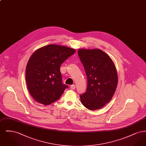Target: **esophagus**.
<instances>
[{"label": "esophagus", "instance_id": "1", "mask_svg": "<svg viewBox=\"0 0 146 146\" xmlns=\"http://www.w3.org/2000/svg\"><path fill=\"white\" fill-rule=\"evenodd\" d=\"M70 89L72 90H74L76 89V85H72L70 86Z\"/></svg>", "mask_w": 146, "mask_h": 146}]
</instances>
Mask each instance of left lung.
<instances>
[{"mask_svg": "<svg viewBox=\"0 0 146 146\" xmlns=\"http://www.w3.org/2000/svg\"><path fill=\"white\" fill-rule=\"evenodd\" d=\"M79 58L87 76L86 91L80 95L82 104L89 110L100 109L113 96L118 74L111 57L100 49H79Z\"/></svg>", "mask_w": 146, "mask_h": 146, "instance_id": "left-lung-1", "label": "left lung"}]
</instances>
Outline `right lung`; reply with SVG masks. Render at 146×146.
<instances>
[{
	"instance_id": "1",
	"label": "right lung",
	"mask_w": 146,
	"mask_h": 146,
	"mask_svg": "<svg viewBox=\"0 0 146 146\" xmlns=\"http://www.w3.org/2000/svg\"><path fill=\"white\" fill-rule=\"evenodd\" d=\"M76 52L64 46L50 44L32 55L26 69L28 91L39 104L49 105L58 100L68 87L62 82L60 66Z\"/></svg>"
}]
</instances>
